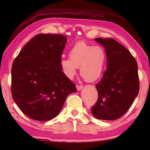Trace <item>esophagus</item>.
<instances>
[{
    "mask_svg": "<svg viewBox=\"0 0 150 150\" xmlns=\"http://www.w3.org/2000/svg\"><path fill=\"white\" fill-rule=\"evenodd\" d=\"M76 88H77V90L78 91H79V90H81L82 88H83V86H81V85H77V86H76Z\"/></svg>",
    "mask_w": 150,
    "mask_h": 150,
    "instance_id": "34e87169",
    "label": "esophagus"
}]
</instances>
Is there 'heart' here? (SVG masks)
<instances>
[{
	"mask_svg": "<svg viewBox=\"0 0 150 150\" xmlns=\"http://www.w3.org/2000/svg\"><path fill=\"white\" fill-rule=\"evenodd\" d=\"M68 56L69 59L62 58L60 60V68L68 79L74 77L78 67L82 77L87 82H94L103 75L106 54L103 47L79 42L69 50Z\"/></svg>",
	"mask_w": 150,
	"mask_h": 150,
	"instance_id": "b5f03b06",
	"label": "heart"
}]
</instances>
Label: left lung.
<instances>
[{
	"mask_svg": "<svg viewBox=\"0 0 150 150\" xmlns=\"http://www.w3.org/2000/svg\"><path fill=\"white\" fill-rule=\"evenodd\" d=\"M95 40L104 47L107 68L95 85L98 97L91 113L100 120H116L126 113L139 93L138 65L131 53L113 39Z\"/></svg>",
	"mask_w": 150,
	"mask_h": 150,
	"instance_id": "obj_1",
	"label": "left lung"
}]
</instances>
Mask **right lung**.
I'll list each match as a JSON object with an SVG mask.
<instances>
[{"mask_svg": "<svg viewBox=\"0 0 150 150\" xmlns=\"http://www.w3.org/2000/svg\"><path fill=\"white\" fill-rule=\"evenodd\" d=\"M66 41L67 38L60 34L37 35L13 62V99L30 119H53L60 113L67 97L77 91L60 66Z\"/></svg>", "mask_w": 150, "mask_h": 150, "instance_id": "add662e5", "label": "right lung"}]
</instances>
